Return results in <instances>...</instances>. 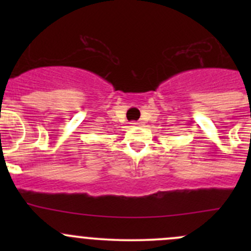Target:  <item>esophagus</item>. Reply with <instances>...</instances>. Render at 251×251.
Here are the masks:
<instances>
[{
  "instance_id": "esophagus-1",
  "label": "esophagus",
  "mask_w": 251,
  "mask_h": 251,
  "mask_svg": "<svg viewBox=\"0 0 251 251\" xmlns=\"http://www.w3.org/2000/svg\"><path fill=\"white\" fill-rule=\"evenodd\" d=\"M142 123H137V121H132L131 123V126H141Z\"/></svg>"
}]
</instances>
